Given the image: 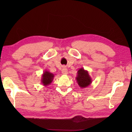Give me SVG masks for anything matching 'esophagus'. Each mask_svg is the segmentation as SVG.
I'll list each match as a JSON object with an SVG mask.
<instances>
[{
  "mask_svg": "<svg viewBox=\"0 0 132 132\" xmlns=\"http://www.w3.org/2000/svg\"><path fill=\"white\" fill-rule=\"evenodd\" d=\"M62 73L63 74V75H67V74H68V70H67V68L66 67H63L62 70Z\"/></svg>",
  "mask_w": 132,
  "mask_h": 132,
  "instance_id": "1",
  "label": "esophagus"
}]
</instances>
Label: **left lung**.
<instances>
[{
  "label": "left lung",
  "mask_w": 132,
  "mask_h": 132,
  "mask_svg": "<svg viewBox=\"0 0 132 132\" xmlns=\"http://www.w3.org/2000/svg\"><path fill=\"white\" fill-rule=\"evenodd\" d=\"M76 79L79 86L81 88L88 87L92 83V79L88 73V71L85 70L84 68H80L77 71Z\"/></svg>",
  "instance_id": "1"
}]
</instances>
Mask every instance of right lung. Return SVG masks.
Here are the masks:
<instances>
[{
  "label": "right lung",
  "instance_id": "add662e5",
  "mask_svg": "<svg viewBox=\"0 0 132 132\" xmlns=\"http://www.w3.org/2000/svg\"><path fill=\"white\" fill-rule=\"evenodd\" d=\"M54 77H55L54 74L45 70V71L43 72L42 77H41V84H42L44 86L49 85L52 82V81H53Z\"/></svg>",
  "mask_w": 132,
  "mask_h": 132
}]
</instances>
